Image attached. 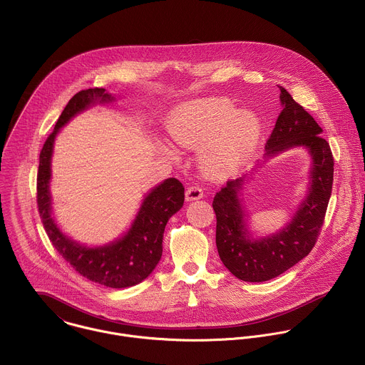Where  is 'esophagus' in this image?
<instances>
[{"label": "esophagus", "instance_id": "esophagus-1", "mask_svg": "<svg viewBox=\"0 0 365 365\" xmlns=\"http://www.w3.org/2000/svg\"><path fill=\"white\" fill-rule=\"evenodd\" d=\"M203 197V190L200 186L197 185H192L186 189V200L190 202V200H197V199H202Z\"/></svg>", "mask_w": 365, "mask_h": 365}]
</instances>
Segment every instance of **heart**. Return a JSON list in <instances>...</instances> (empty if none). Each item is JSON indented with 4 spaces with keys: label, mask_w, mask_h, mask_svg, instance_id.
<instances>
[{
    "label": "heart",
    "mask_w": 365,
    "mask_h": 365,
    "mask_svg": "<svg viewBox=\"0 0 365 365\" xmlns=\"http://www.w3.org/2000/svg\"><path fill=\"white\" fill-rule=\"evenodd\" d=\"M219 130L205 155V166L222 176L234 172L257 143L259 121L254 113H237L227 98H209L180 107L169 124L172 138L185 148L205 144Z\"/></svg>",
    "instance_id": "heart-1"
}]
</instances>
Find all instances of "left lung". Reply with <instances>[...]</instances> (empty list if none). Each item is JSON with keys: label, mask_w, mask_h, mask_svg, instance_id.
I'll return each mask as SVG.
<instances>
[{"label": "left lung", "mask_w": 365, "mask_h": 365, "mask_svg": "<svg viewBox=\"0 0 365 365\" xmlns=\"http://www.w3.org/2000/svg\"><path fill=\"white\" fill-rule=\"evenodd\" d=\"M284 110L267 141V156L291 146H306L312 155L309 196L281 232L259 241H251L245 228L238 192L244 179L228 180L216 193V244L220 259L238 279L265 282L303 259L314 247L322 231L331 196L334 158L329 143L322 138V128L314 118L279 86Z\"/></svg>", "instance_id": "8db88e82"}]
</instances>
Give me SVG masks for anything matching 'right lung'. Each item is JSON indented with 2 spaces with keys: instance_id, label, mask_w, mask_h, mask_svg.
Segmentation results:
<instances>
[{
  "instance_id": "obj_1",
  "label": "right lung",
  "mask_w": 365,
  "mask_h": 365,
  "mask_svg": "<svg viewBox=\"0 0 365 365\" xmlns=\"http://www.w3.org/2000/svg\"><path fill=\"white\" fill-rule=\"evenodd\" d=\"M97 100L110 101L113 97L106 93V88L81 90L74 94L62 111L39 155L36 203L49 240L74 271L93 282L120 289L143 282L158 265L162 257L165 225L183 206L185 187L178 179L169 178L152 189L130 231L110 245L87 248L63 235L51 217L49 179L53 141L62 125Z\"/></svg>"
}]
</instances>
